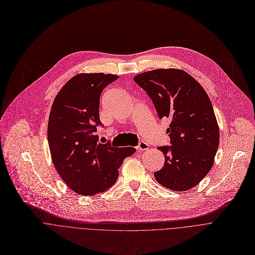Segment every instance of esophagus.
<instances>
[{
  "mask_svg": "<svg viewBox=\"0 0 255 255\" xmlns=\"http://www.w3.org/2000/svg\"><path fill=\"white\" fill-rule=\"evenodd\" d=\"M137 149L140 150V151H145V150L149 149V145L146 142H144V141H140L138 146H137Z\"/></svg>",
  "mask_w": 255,
  "mask_h": 255,
  "instance_id": "esophagus-1",
  "label": "esophagus"
}]
</instances>
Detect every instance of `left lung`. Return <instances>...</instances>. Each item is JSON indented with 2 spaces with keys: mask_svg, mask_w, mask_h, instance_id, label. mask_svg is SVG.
<instances>
[{
  "mask_svg": "<svg viewBox=\"0 0 255 255\" xmlns=\"http://www.w3.org/2000/svg\"><path fill=\"white\" fill-rule=\"evenodd\" d=\"M134 81L151 98L160 119H170L171 146H160L165 162L155 179L162 186L185 191L210 171L219 144V128L211 101L201 85L179 69H157Z\"/></svg>",
  "mask_w": 255,
  "mask_h": 255,
  "instance_id": "obj_1",
  "label": "left lung"
}]
</instances>
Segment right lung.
Here are the masks:
<instances>
[{
  "label": "right lung",
  "instance_id": "add662e5",
  "mask_svg": "<svg viewBox=\"0 0 255 255\" xmlns=\"http://www.w3.org/2000/svg\"><path fill=\"white\" fill-rule=\"evenodd\" d=\"M119 77L83 73L71 78L57 94L49 116L48 141L53 163L64 182L76 193L92 196L117 180L118 169L133 147L98 143L95 135L100 95Z\"/></svg>",
  "mask_w": 255,
  "mask_h": 255
}]
</instances>
